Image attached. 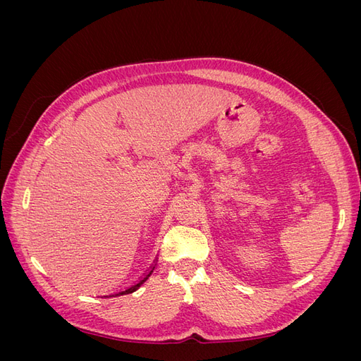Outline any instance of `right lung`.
<instances>
[{"mask_svg": "<svg viewBox=\"0 0 361 361\" xmlns=\"http://www.w3.org/2000/svg\"><path fill=\"white\" fill-rule=\"evenodd\" d=\"M155 269V267H150V269H149V272H146V274L141 277L137 283H134L133 286H129L128 289H125V290H120V292H116V293H111V295H104V298H111V297H120V295H126V293H133V292H135L141 285H143V283L150 277V274H152V271Z\"/></svg>", "mask_w": 361, "mask_h": 361, "instance_id": "obj_1", "label": "right lung"}]
</instances>
